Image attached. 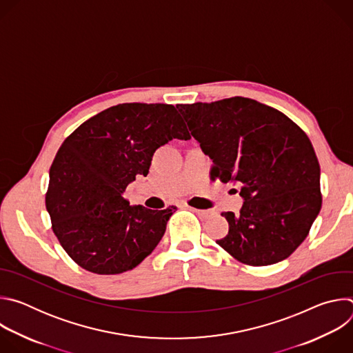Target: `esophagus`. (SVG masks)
Segmentation results:
<instances>
[{
	"label": "esophagus",
	"instance_id": "34e87169",
	"mask_svg": "<svg viewBox=\"0 0 353 353\" xmlns=\"http://www.w3.org/2000/svg\"><path fill=\"white\" fill-rule=\"evenodd\" d=\"M192 212H195L198 216H203V218H210L212 214H214V211H211V210H196V208H192V207H188Z\"/></svg>",
	"mask_w": 353,
	"mask_h": 353
}]
</instances>
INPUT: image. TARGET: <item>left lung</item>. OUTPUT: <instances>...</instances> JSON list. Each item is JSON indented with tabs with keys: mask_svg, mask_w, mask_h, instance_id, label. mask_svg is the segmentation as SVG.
Instances as JSON below:
<instances>
[{
	"mask_svg": "<svg viewBox=\"0 0 353 353\" xmlns=\"http://www.w3.org/2000/svg\"><path fill=\"white\" fill-rule=\"evenodd\" d=\"M191 135L212 159V176L240 184V214L223 212L216 240L237 261L263 267L288 259L321 210L320 165L297 124L257 100L234 96L177 105Z\"/></svg>",
	"mask_w": 353,
	"mask_h": 353,
	"instance_id": "obj_1",
	"label": "left lung"
}]
</instances>
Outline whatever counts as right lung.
I'll return each mask as SVG.
<instances>
[{
    "instance_id": "add662e5",
    "label": "right lung",
    "mask_w": 353,
    "mask_h": 353,
    "mask_svg": "<svg viewBox=\"0 0 353 353\" xmlns=\"http://www.w3.org/2000/svg\"><path fill=\"white\" fill-rule=\"evenodd\" d=\"M173 138H191L174 106L123 103L90 117L61 143L50 168L46 208L79 267L116 275L152 253L177 208L131 207L124 192Z\"/></svg>"
}]
</instances>
